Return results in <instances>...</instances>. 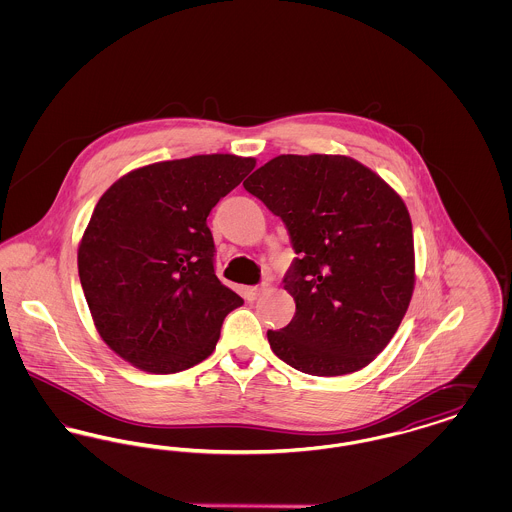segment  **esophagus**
<instances>
[{"label":"esophagus","instance_id":"1","mask_svg":"<svg viewBox=\"0 0 512 512\" xmlns=\"http://www.w3.org/2000/svg\"><path fill=\"white\" fill-rule=\"evenodd\" d=\"M267 290V284H261V286H251V288H247L245 290V295H247V299H257L261 293Z\"/></svg>","mask_w":512,"mask_h":512}]
</instances>
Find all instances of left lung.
<instances>
[{
	"mask_svg": "<svg viewBox=\"0 0 512 512\" xmlns=\"http://www.w3.org/2000/svg\"><path fill=\"white\" fill-rule=\"evenodd\" d=\"M284 220L297 257L284 278L292 322L268 330L278 359L313 376L370 365L414 290L413 222L386 180L345 155H278L244 182Z\"/></svg>",
	"mask_w": 512,
	"mask_h": 512,
	"instance_id": "1",
	"label": "left lung"
}]
</instances>
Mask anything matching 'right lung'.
Wrapping results in <instances>:
<instances>
[{
	"mask_svg": "<svg viewBox=\"0 0 512 512\" xmlns=\"http://www.w3.org/2000/svg\"><path fill=\"white\" fill-rule=\"evenodd\" d=\"M253 169V157L194 155L134 169L99 197L78 276L101 340L126 363L172 374L215 351L244 299L215 274L207 217Z\"/></svg>",
	"mask_w": 512,
	"mask_h": 512,
	"instance_id": "1",
	"label": "right lung"
}]
</instances>
